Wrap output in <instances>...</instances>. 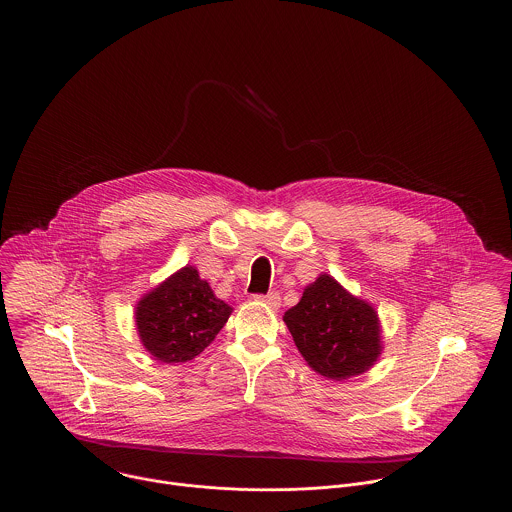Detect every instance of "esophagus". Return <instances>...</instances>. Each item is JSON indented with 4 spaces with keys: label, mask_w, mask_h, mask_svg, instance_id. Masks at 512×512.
<instances>
[{
    "label": "esophagus",
    "mask_w": 512,
    "mask_h": 512,
    "mask_svg": "<svg viewBox=\"0 0 512 512\" xmlns=\"http://www.w3.org/2000/svg\"><path fill=\"white\" fill-rule=\"evenodd\" d=\"M255 301L265 303V305H268L270 309H278V307H280V303H282L280 293L278 292H270L267 293V295H255Z\"/></svg>",
    "instance_id": "obj_1"
}]
</instances>
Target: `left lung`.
I'll return each instance as SVG.
<instances>
[{"instance_id":"obj_1","label":"left lung","mask_w":512,"mask_h":512,"mask_svg":"<svg viewBox=\"0 0 512 512\" xmlns=\"http://www.w3.org/2000/svg\"><path fill=\"white\" fill-rule=\"evenodd\" d=\"M284 322L307 365L326 380L343 382L365 374L384 349L376 309L330 274H320L303 290Z\"/></svg>"}]
</instances>
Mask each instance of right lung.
<instances>
[{"instance_id":"1","label":"right lung","mask_w":512,"mask_h":512,"mask_svg":"<svg viewBox=\"0 0 512 512\" xmlns=\"http://www.w3.org/2000/svg\"><path fill=\"white\" fill-rule=\"evenodd\" d=\"M232 315L192 265L176 270L138 301L136 330L147 353L159 363L195 359Z\"/></svg>"}]
</instances>
